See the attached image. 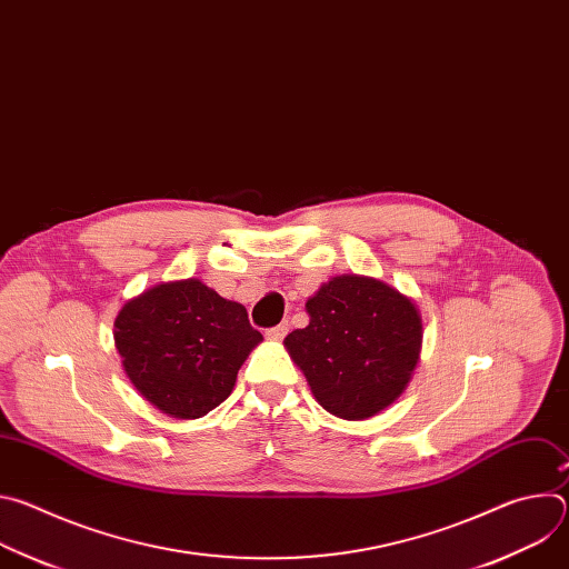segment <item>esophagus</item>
I'll use <instances>...</instances> for the list:
<instances>
[{
    "mask_svg": "<svg viewBox=\"0 0 569 569\" xmlns=\"http://www.w3.org/2000/svg\"><path fill=\"white\" fill-rule=\"evenodd\" d=\"M286 333H288V323H279V327H274V329H268L266 331V338L268 340H283L286 338Z\"/></svg>",
    "mask_w": 569,
    "mask_h": 569,
    "instance_id": "esophagus-1",
    "label": "esophagus"
}]
</instances>
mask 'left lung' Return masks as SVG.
<instances>
[{
    "mask_svg": "<svg viewBox=\"0 0 569 569\" xmlns=\"http://www.w3.org/2000/svg\"><path fill=\"white\" fill-rule=\"evenodd\" d=\"M306 312L308 327L283 347L329 415L371 419L410 385L423 345L412 297L373 277L340 274L319 286Z\"/></svg>",
    "mask_w": 569,
    "mask_h": 569,
    "instance_id": "8db88e82",
    "label": "left lung"
}]
</instances>
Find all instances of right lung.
I'll return each mask as SVG.
<instances>
[{
    "label": "right lung",
    "mask_w": 569,
    "mask_h": 569,
    "mask_svg": "<svg viewBox=\"0 0 569 569\" xmlns=\"http://www.w3.org/2000/svg\"><path fill=\"white\" fill-rule=\"evenodd\" d=\"M261 342L246 306L200 279L152 286L128 299L114 319L126 376L152 408L178 421L218 408Z\"/></svg>",
    "instance_id": "right-lung-1"
}]
</instances>
